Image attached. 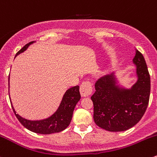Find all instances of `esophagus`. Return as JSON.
<instances>
[{"label": "esophagus", "instance_id": "obj_1", "mask_svg": "<svg viewBox=\"0 0 157 157\" xmlns=\"http://www.w3.org/2000/svg\"><path fill=\"white\" fill-rule=\"evenodd\" d=\"M92 92V87L89 82H82L80 86V93L82 97H88Z\"/></svg>", "mask_w": 157, "mask_h": 157}]
</instances>
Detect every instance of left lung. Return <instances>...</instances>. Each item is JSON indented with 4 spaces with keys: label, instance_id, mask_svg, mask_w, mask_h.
<instances>
[{
    "label": "left lung",
    "instance_id": "1",
    "mask_svg": "<svg viewBox=\"0 0 157 157\" xmlns=\"http://www.w3.org/2000/svg\"><path fill=\"white\" fill-rule=\"evenodd\" d=\"M133 63L137 81L131 88L119 86L114 72L99 78L94 85L96 91L91 97L93 118L98 126L106 131L130 129L140 121L148 106L150 77L145 59L137 49Z\"/></svg>",
    "mask_w": 157,
    "mask_h": 157
}]
</instances>
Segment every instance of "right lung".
Wrapping results in <instances>:
<instances>
[{"mask_svg":"<svg viewBox=\"0 0 157 157\" xmlns=\"http://www.w3.org/2000/svg\"><path fill=\"white\" fill-rule=\"evenodd\" d=\"M33 43L34 41H33L26 44L21 50L17 52L15 57L24 52L27 49L28 46ZM9 79H10V75H9ZM80 98L81 95L79 92L78 85L69 88L63 95L61 103L56 111L50 117L43 119V120H27L17 114L13 105H12V108L17 118L26 129L34 133H40V134H50V133H58V132L63 131L69 126L72 120L75 105L80 100Z\"/></svg>","mask_w":157,"mask_h":157,"instance_id":"obj_1","label":"right lung"}]
</instances>
